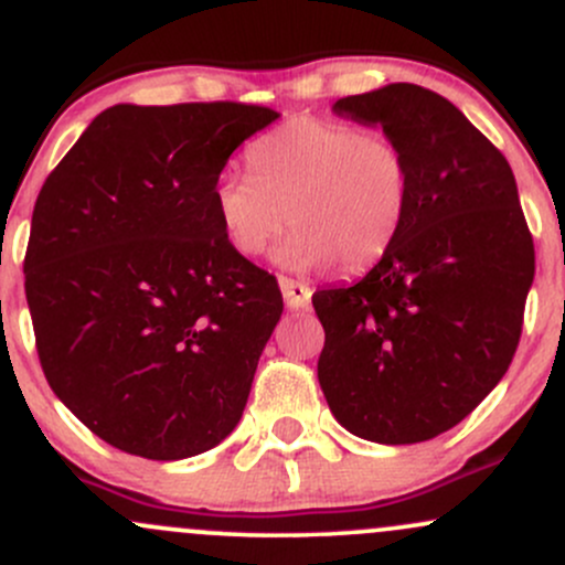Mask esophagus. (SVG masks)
I'll return each mask as SVG.
<instances>
[{
    "instance_id": "obj_1",
    "label": "esophagus",
    "mask_w": 565,
    "mask_h": 565,
    "mask_svg": "<svg viewBox=\"0 0 565 565\" xmlns=\"http://www.w3.org/2000/svg\"><path fill=\"white\" fill-rule=\"evenodd\" d=\"M278 287H281L284 292V302H287L292 311H300V308H308L311 306V287H306V284L295 281V278H278Z\"/></svg>"
}]
</instances>
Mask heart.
I'll return each instance as SVG.
<instances>
[{
    "label": "heart",
    "mask_w": 565,
    "mask_h": 565,
    "mask_svg": "<svg viewBox=\"0 0 565 565\" xmlns=\"http://www.w3.org/2000/svg\"><path fill=\"white\" fill-rule=\"evenodd\" d=\"M249 173H222L214 214L231 246L259 257L295 227L278 252L292 270L340 263L367 270L405 225L413 173L407 152L383 131L330 117H292L252 141Z\"/></svg>",
    "instance_id": "obj_1"
}]
</instances>
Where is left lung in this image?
<instances>
[{"label":"left lung","mask_w":565,"mask_h":565,"mask_svg":"<svg viewBox=\"0 0 565 565\" xmlns=\"http://www.w3.org/2000/svg\"><path fill=\"white\" fill-rule=\"evenodd\" d=\"M332 109L399 141L413 192L381 263L353 287L313 295L321 392L356 437L426 443L461 424L510 367L534 238L507 158L448 98L392 83Z\"/></svg>","instance_id":"1"}]
</instances>
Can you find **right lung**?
Returning a JSON list of instances; mask_svg holds the SVG:
<instances>
[{"instance_id":"obj_1","label":"right lung","mask_w":565,"mask_h":565,"mask_svg":"<svg viewBox=\"0 0 565 565\" xmlns=\"http://www.w3.org/2000/svg\"><path fill=\"white\" fill-rule=\"evenodd\" d=\"M278 111L104 109L36 195L23 273L47 383L111 448L179 461L238 426L281 289L231 246L214 184Z\"/></svg>"}]
</instances>
